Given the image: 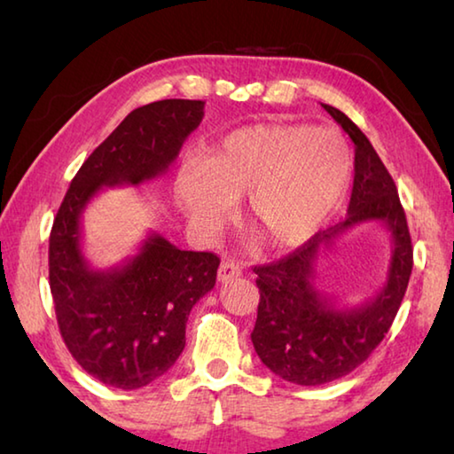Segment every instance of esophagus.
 I'll list each match as a JSON object with an SVG mask.
<instances>
[{
	"mask_svg": "<svg viewBox=\"0 0 454 454\" xmlns=\"http://www.w3.org/2000/svg\"><path fill=\"white\" fill-rule=\"evenodd\" d=\"M242 274V266L236 262H222L218 268V280L220 282H228L232 278H238Z\"/></svg>",
	"mask_w": 454,
	"mask_h": 454,
	"instance_id": "obj_1",
	"label": "esophagus"
}]
</instances>
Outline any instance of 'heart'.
Returning a JSON list of instances; mask_svg holds the SVG:
<instances>
[{
    "mask_svg": "<svg viewBox=\"0 0 454 454\" xmlns=\"http://www.w3.org/2000/svg\"><path fill=\"white\" fill-rule=\"evenodd\" d=\"M344 137L304 124L240 128L174 178V200L190 226L214 234L244 196L240 220L252 240L284 248L325 226L350 188Z\"/></svg>",
    "mask_w": 454,
    "mask_h": 454,
    "instance_id": "1",
    "label": "heart"
}]
</instances>
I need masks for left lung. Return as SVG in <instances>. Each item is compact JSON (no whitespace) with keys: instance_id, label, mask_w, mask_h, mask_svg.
<instances>
[{"instance_id":"obj_1","label":"left lung","mask_w":454,"mask_h":454,"mask_svg":"<svg viewBox=\"0 0 454 454\" xmlns=\"http://www.w3.org/2000/svg\"><path fill=\"white\" fill-rule=\"evenodd\" d=\"M322 107L355 142V184L347 218L320 230L292 254L254 266L260 302L252 344L274 374L302 387L342 379L372 355L401 309L412 272L409 224L395 180L355 121L333 106ZM366 221H380L391 234L387 282L363 305L336 309L316 288V260L338 233Z\"/></svg>"}]
</instances>
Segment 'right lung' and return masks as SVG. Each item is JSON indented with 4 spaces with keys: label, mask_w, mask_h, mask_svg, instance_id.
Here are the masks:
<instances>
[{
    "label": "right lung",
    "mask_w": 454,
    "mask_h": 454,
    "mask_svg": "<svg viewBox=\"0 0 454 454\" xmlns=\"http://www.w3.org/2000/svg\"><path fill=\"white\" fill-rule=\"evenodd\" d=\"M204 118L202 99H162L129 112L74 176L50 234V288L61 338L107 387L142 388L186 347L192 306L214 288L220 258L180 250L160 234L110 270L82 252V214L102 188L137 186L168 170Z\"/></svg>",
    "instance_id": "1"
}]
</instances>
